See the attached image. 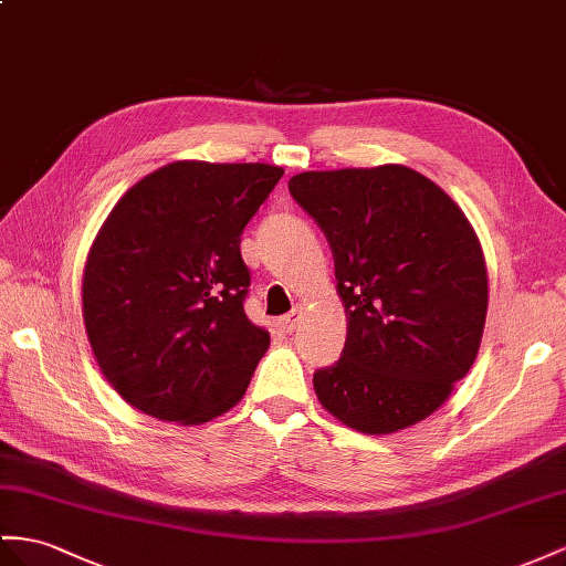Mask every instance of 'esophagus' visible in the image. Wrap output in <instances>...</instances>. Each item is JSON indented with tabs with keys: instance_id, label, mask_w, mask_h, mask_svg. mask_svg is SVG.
<instances>
[{
	"instance_id": "34e87169",
	"label": "esophagus",
	"mask_w": 566,
	"mask_h": 566,
	"mask_svg": "<svg viewBox=\"0 0 566 566\" xmlns=\"http://www.w3.org/2000/svg\"><path fill=\"white\" fill-rule=\"evenodd\" d=\"M301 317H303V311H301V308H294L289 315L280 317V329H282V332H294V329L298 327V323H301Z\"/></svg>"
}]
</instances>
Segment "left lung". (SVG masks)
<instances>
[{"instance_id":"left-lung-1","label":"left lung","mask_w":566,"mask_h":566,"mask_svg":"<svg viewBox=\"0 0 566 566\" xmlns=\"http://www.w3.org/2000/svg\"><path fill=\"white\" fill-rule=\"evenodd\" d=\"M289 193L335 255L346 342L313 375L323 407L389 434L438 411L481 349L488 270L467 214L403 165L303 171Z\"/></svg>"}]
</instances>
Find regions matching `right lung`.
<instances>
[{"instance_id": "add662e5", "label": "right lung", "mask_w": 566, "mask_h": 566, "mask_svg": "<svg viewBox=\"0 0 566 566\" xmlns=\"http://www.w3.org/2000/svg\"><path fill=\"white\" fill-rule=\"evenodd\" d=\"M282 174L179 159L128 188L99 227L83 270L85 335L134 409L200 426L245 395L270 335L243 313L239 243Z\"/></svg>"}]
</instances>
